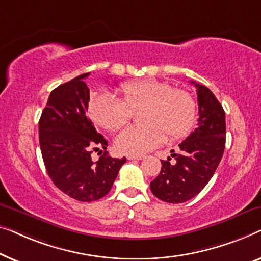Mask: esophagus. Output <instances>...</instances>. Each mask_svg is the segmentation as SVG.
I'll return each instance as SVG.
<instances>
[{"instance_id": "obj_1", "label": "esophagus", "mask_w": 261, "mask_h": 261, "mask_svg": "<svg viewBox=\"0 0 261 261\" xmlns=\"http://www.w3.org/2000/svg\"><path fill=\"white\" fill-rule=\"evenodd\" d=\"M126 159L129 160V161H131V160H137V161H141V160L144 159V157H143V156H134V155H127V156H126Z\"/></svg>"}]
</instances>
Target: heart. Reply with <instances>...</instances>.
<instances>
[{
  "label": "heart",
  "mask_w": 261,
  "mask_h": 261,
  "mask_svg": "<svg viewBox=\"0 0 261 261\" xmlns=\"http://www.w3.org/2000/svg\"><path fill=\"white\" fill-rule=\"evenodd\" d=\"M120 93L123 100L102 92L90 105L94 122L110 131L125 125L134 112L143 109L139 118L144 124L127 126L117 136L120 152L143 155L163 144L167 136L170 141L185 137L193 126L196 105L185 90L172 89L161 80L144 79L123 84Z\"/></svg>",
  "instance_id": "obj_1"
}]
</instances>
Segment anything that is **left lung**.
Here are the masks:
<instances>
[{"mask_svg":"<svg viewBox=\"0 0 261 261\" xmlns=\"http://www.w3.org/2000/svg\"><path fill=\"white\" fill-rule=\"evenodd\" d=\"M192 84L199 102L197 127L178 144L179 152L171 153L175 163H170V157L161 161V172L150 183L153 195L169 203H182L196 196L211 181L225 150V111L208 87Z\"/></svg>","mask_w":261,"mask_h":261,"instance_id":"8db88e82","label":"left lung"}]
</instances>
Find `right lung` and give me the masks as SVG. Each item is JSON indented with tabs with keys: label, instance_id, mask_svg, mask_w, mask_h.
Masks as SVG:
<instances>
[{
	"label": "right lung",
	"instance_id": "obj_1",
	"mask_svg": "<svg viewBox=\"0 0 261 261\" xmlns=\"http://www.w3.org/2000/svg\"><path fill=\"white\" fill-rule=\"evenodd\" d=\"M84 73L61 84L49 94L39 120V141L47 174L62 193L91 202L110 192L119 169L126 162L104 152L97 162L93 150L106 149L108 141L87 118L90 90Z\"/></svg>",
	"mask_w": 261,
	"mask_h": 261
}]
</instances>
